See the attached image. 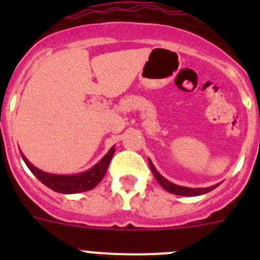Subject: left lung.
I'll return each mask as SVG.
<instances>
[{
	"instance_id": "left-lung-1",
	"label": "left lung",
	"mask_w": 260,
	"mask_h": 260,
	"mask_svg": "<svg viewBox=\"0 0 260 260\" xmlns=\"http://www.w3.org/2000/svg\"><path fill=\"white\" fill-rule=\"evenodd\" d=\"M148 164H150L151 171H152L156 181L161 185L162 189L172 192V194L182 195V197H197V195H202V194H206V192H210L211 190H213L216 186H217V185H213V186H210V187H197V189H192V187H185V186L176 185V183H172L171 181H168L167 178H164L161 174L158 173V172L156 171V168L153 167L151 160H148Z\"/></svg>"
}]
</instances>
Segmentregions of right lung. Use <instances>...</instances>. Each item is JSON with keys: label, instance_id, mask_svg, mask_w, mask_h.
<instances>
[{"label": "right lung", "instance_id": "1", "mask_svg": "<svg viewBox=\"0 0 260 260\" xmlns=\"http://www.w3.org/2000/svg\"><path fill=\"white\" fill-rule=\"evenodd\" d=\"M20 155H22L23 161L26 162L27 167L29 168V171L35 174L36 178L40 182L44 183L47 187L52 189L53 191L62 192V194H77V192L88 191V190L93 189L104 178L110 160H112L114 155V147H112L108 151L107 155L98 164L93 165L91 169L83 172V173L70 174V176H66V174H52L40 171L36 167H34L22 152H20Z\"/></svg>", "mask_w": 260, "mask_h": 260}]
</instances>
